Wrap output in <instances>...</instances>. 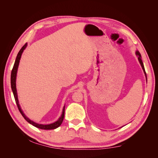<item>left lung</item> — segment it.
Segmentation results:
<instances>
[{
	"mask_svg": "<svg viewBox=\"0 0 158 158\" xmlns=\"http://www.w3.org/2000/svg\"><path fill=\"white\" fill-rule=\"evenodd\" d=\"M136 55H138V60H139L140 63V64H141V66H142V69H143V70H144V74H145L146 78V80H147V76H146V71H145V69H144V64H143L142 60V59H141V55H140V53L139 52V51H136Z\"/></svg>",
	"mask_w": 158,
	"mask_h": 158,
	"instance_id": "8db88e82",
	"label": "left lung"
}]
</instances>
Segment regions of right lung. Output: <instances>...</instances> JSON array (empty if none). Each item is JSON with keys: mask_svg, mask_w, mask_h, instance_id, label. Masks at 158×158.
<instances>
[{"mask_svg": "<svg viewBox=\"0 0 158 158\" xmlns=\"http://www.w3.org/2000/svg\"><path fill=\"white\" fill-rule=\"evenodd\" d=\"M27 46V44H26L24 45H23L22 49L19 51V52L18 53V55L16 56V59L15 60V63H14V66H13V69L12 70V73H11V78H10V82H11V88H12V92L14 94V99H15V101L16 103L17 104V106L18 108L19 109V111H20V113L22 114V115L23 116V117L26 120L30 123L31 125H32L33 126H34L37 128H39L40 129H44V130H51V129H55L57 127H59L62 123L63 121V119H64V107L63 108V113L61 114V117L59 118V120L55 122L54 123H52L50 124V125H40V124H37L36 123H34L33 121H31L30 119L28 118L27 117H26V116L24 114V113H23V111H22V109L20 107V105H19L18 103V95H17V92H16V74H17V70H18V65H19V63H20V60L21 58V56L22 52L26 49V47Z\"/></svg>", "mask_w": 158, "mask_h": 158, "instance_id": "add662e5", "label": "right lung"}]
</instances>
